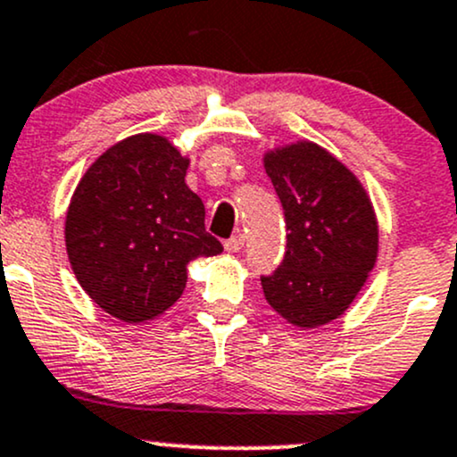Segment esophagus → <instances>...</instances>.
I'll return each instance as SVG.
<instances>
[{
    "instance_id": "34e87169",
    "label": "esophagus",
    "mask_w": 457,
    "mask_h": 457,
    "mask_svg": "<svg viewBox=\"0 0 457 457\" xmlns=\"http://www.w3.org/2000/svg\"><path fill=\"white\" fill-rule=\"evenodd\" d=\"M243 245H245V237L243 234H237V237H232L229 240H225V252L228 253H238L240 249H243Z\"/></svg>"
}]
</instances>
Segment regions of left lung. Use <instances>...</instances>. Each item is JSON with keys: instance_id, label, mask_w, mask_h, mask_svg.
I'll list each match as a JSON object with an SVG mask.
<instances>
[{"instance_id": "obj_1", "label": "left lung", "mask_w": 457, "mask_h": 457, "mask_svg": "<svg viewBox=\"0 0 457 457\" xmlns=\"http://www.w3.org/2000/svg\"><path fill=\"white\" fill-rule=\"evenodd\" d=\"M286 217V253L262 278L279 317L314 329L343 317L378 262L373 204L351 169L312 140L273 147L262 158Z\"/></svg>"}]
</instances>
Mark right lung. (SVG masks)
Returning <instances> with one entry per match:
<instances>
[{"label":"right lung","instance_id":"add662e5","mask_svg":"<svg viewBox=\"0 0 457 457\" xmlns=\"http://www.w3.org/2000/svg\"><path fill=\"white\" fill-rule=\"evenodd\" d=\"M190 160L160 134L99 155L73 190L64 245L84 293L123 323H147L182 297L188 262L219 255L205 208L187 187Z\"/></svg>","mask_w":457,"mask_h":457}]
</instances>
